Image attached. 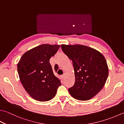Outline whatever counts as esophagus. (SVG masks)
I'll return each mask as SVG.
<instances>
[{
    "label": "esophagus",
    "mask_w": 124,
    "mask_h": 124,
    "mask_svg": "<svg viewBox=\"0 0 124 124\" xmlns=\"http://www.w3.org/2000/svg\"><path fill=\"white\" fill-rule=\"evenodd\" d=\"M65 74H63V75H62V78L63 79H64V78H65Z\"/></svg>",
    "instance_id": "34e87169"
}]
</instances>
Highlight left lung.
Wrapping results in <instances>:
<instances>
[{"mask_svg":"<svg viewBox=\"0 0 124 124\" xmlns=\"http://www.w3.org/2000/svg\"><path fill=\"white\" fill-rule=\"evenodd\" d=\"M73 62L75 83L69 92L74 99L86 101L95 96L105 85L108 75L105 58L99 51L83 45H61Z\"/></svg>","mask_w":124,"mask_h":124,"instance_id":"8db88e82","label":"left lung"}]
</instances>
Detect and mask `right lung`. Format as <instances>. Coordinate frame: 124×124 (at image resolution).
Segmentation results:
<instances>
[{"mask_svg":"<svg viewBox=\"0 0 124 124\" xmlns=\"http://www.w3.org/2000/svg\"><path fill=\"white\" fill-rule=\"evenodd\" d=\"M60 47L59 45L42 44L24 53L18 63L19 77L23 87L37 101L53 99L61 85L50 64V59Z\"/></svg>","mask_w":124,"mask_h":124,"instance_id":"1","label":"right lung"}]
</instances>
